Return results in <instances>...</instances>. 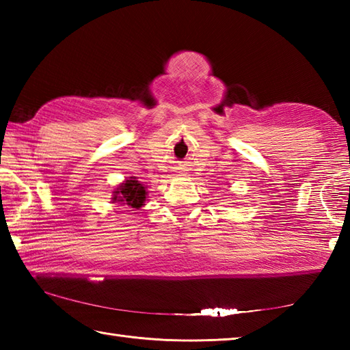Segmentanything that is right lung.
<instances>
[{
  "label": "right lung",
  "mask_w": 350,
  "mask_h": 350,
  "mask_svg": "<svg viewBox=\"0 0 350 350\" xmlns=\"http://www.w3.org/2000/svg\"><path fill=\"white\" fill-rule=\"evenodd\" d=\"M113 197L116 203H123L138 209L146 202V188L143 187V183L137 180V177H131L129 180H126V183H122L120 187L114 189Z\"/></svg>",
  "instance_id": "1"
}]
</instances>
